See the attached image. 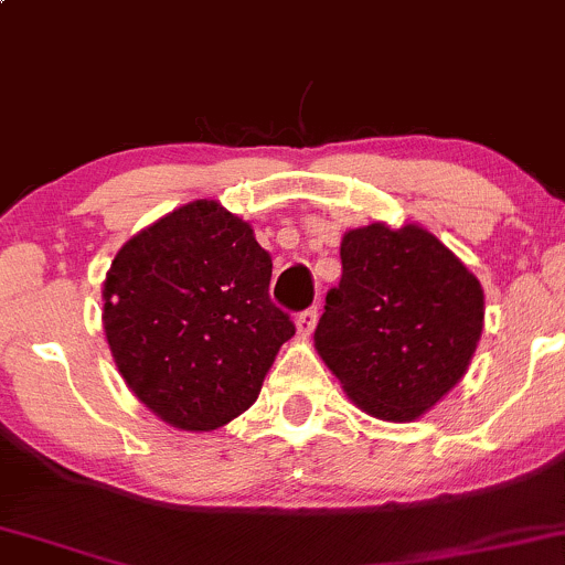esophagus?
Wrapping results in <instances>:
<instances>
[{
	"label": "esophagus",
	"mask_w": 565,
	"mask_h": 565,
	"mask_svg": "<svg viewBox=\"0 0 565 565\" xmlns=\"http://www.w3.org/2000/svg\"><path fill=\"white\" fill-rule=\"evenodd\" d=\"M316 321H318V308H316V305H312V308L302 310L300 316L295 318L297 334H300V337H310L312 329H316Z\"/></svg>",
	"instance_id": "34e87169"
}]
</instances>
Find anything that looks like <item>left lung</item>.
I'll list each match as a JSON object with an SVG mask.
<instances>
[{
    "mask_svg": "<svg viewBox=\"0 0 565 565\" xmlns=\"http://www.w3.org/2000/svg\"><path fill=\"white\" fill-rule=\"evenodd\" d=\"M316 350L360 411L416 420L466 376L484 329L479 278L418 223L342 236Z\"/></svg>",
    "mask_w": 565,
    "mask_h": 565,
    "instance_id": "8db88e82",
    "label": "left lung"
}]
</instances>
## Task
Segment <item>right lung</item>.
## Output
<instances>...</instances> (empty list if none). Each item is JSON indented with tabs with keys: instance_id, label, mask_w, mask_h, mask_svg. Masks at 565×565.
I'll list each match as a JSON object with an SVG mask.
<instances>
[{
	"instance_id": "1",
	"label": "right lung",
	"mask_w": 565,
	"mask_h": 565,
	"mask_svg": "<svg viewBox=\"0 0 565 565\" xmlns=\"http://www.w3.org/2000/svg\"><path fill=\"white\" fill-rule=\"evenodd\" d=\"M270 255L215 200H194L118 249L102 326L120 376L154 416L213 431L242 416L295 323L270 302Z\"/></svg>"
}]
</instances>
